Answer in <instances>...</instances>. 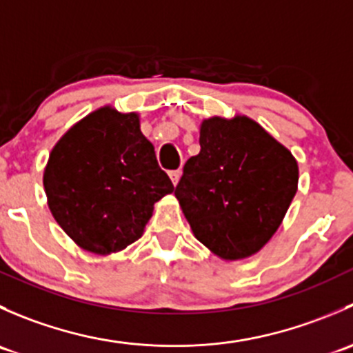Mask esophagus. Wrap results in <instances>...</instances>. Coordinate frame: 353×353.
Returning a JSON list of instances; mask_svg holds the SVG:
<instances>
[{"label":"esophagus","instance_id":"esophagus-1","mask_svg":"<svg viewBox=\"0 0 353 353\" xmlns=\"http://www.w3.org/2000/svg\"><path fill=\"white\" fill-rule=\"evenodd\" d=\"M169 177H170V181H172V184H174V186H176V184L179 183L181 170H170V172H169Z\"/></svg>","mask_w":353,"mask_h":353}]
</instances>
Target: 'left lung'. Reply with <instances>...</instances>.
Masks as SVG:
<instances>
[{
  "label": "left lung",
  "instance_id": "left-lung-1",
  "mask_svg": "<svg viewBox=\"0 0 353 353\" xmlns=\"http://www.w3.org/2000/svg\"><path fill=\"white\" fill-rule=\"evenodd\" d=\"M199 147L174 194L199 243L222 259L248 258L282 223L297 193V162L245 116L203 121Z\"/></svg>",
  "mask_w": 353,
  "mask_h": 353
}]
</instances>
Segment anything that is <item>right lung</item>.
<instances>
[{"label": "right lung", "instance_id": "1", "mask_svg": "<svg viewBox=\"0 0 353 353\" xmlns=\"http://www.w3.org/2000/svg\"><path fill=\"white\" fill-rule=\"evenodd\" d=\"M44 190L52 216L74 243L110 254L140 239L154 205L174 186L141 133L138 114L105 105L54 145Z\"/></svg>", "mask_w": 353, "mask_h": 353}]
</instances>
